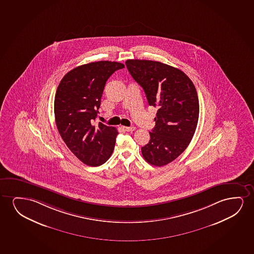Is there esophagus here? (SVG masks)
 I'll list each match as a JSON object with an SVG mask.
<instances>
[{
  "instance_id": "1",
  "label": "esophagus",
  "mask_w": 254,
  "mask_h": 254,
  "mask_svg": "<svg viewBox=\"0 0 254 254\" xmlns=\"http://www.w3.org/2000/svg\"><path fill=\"white\" fill-rule=\"evenodd\" d=\"M123 129L127 132H132L135 130V127H123Z\"/></svg>"
}]
</instances>
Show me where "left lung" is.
<instances>
[{
    "instance_id": "left-lung-1",
    "label": "left lung",
    "mask_w": 254,
    "mask_h": 254,
    "mask_svg": "<svg viewBox=\"0 0 254 254\" xmlns=\"http://www.w3.org/2000/svg\"><path fill=\"white\" fill-rule=\"evenodd\" d=\"M126 66L144 89L148 104L158 108L155 127L141 152L148 163L162 167L191 142L199 113L197 91L186 73L160 62L127 60Z\"/></svg>"
}]
</instances>
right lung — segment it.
Returning a JSON list of instances; mask_svg holds the SVG:
<instances>
[{"label":"right lung","mask_w":254,"mask_h":254,"mask_svg":"<svg viewBox=\"0 0 254 254\" xmlns=\"http://www.w3.org/2000/svg\"><path fill=\"white\" fill-rule=\"evenodd\" d=\"M125 67L116 62L101 61L77 66L65 74L56 90V126L66 146L90 167L110 158L118 131L99 122L94 126L105 84L116 70Z\"/></svg>","instance_id":"add662e5"}]
</instances>
